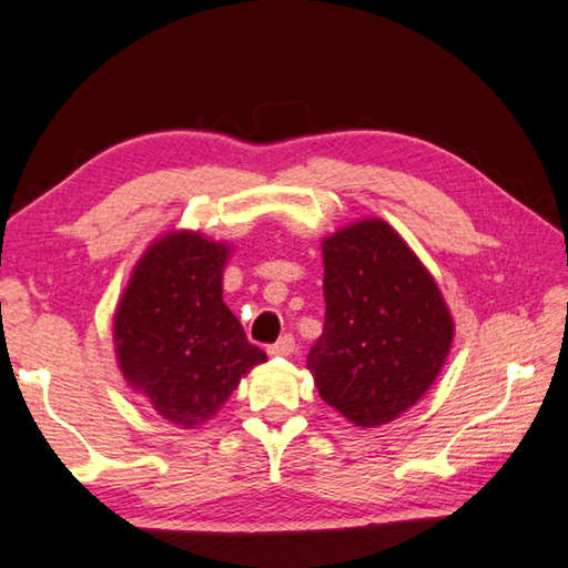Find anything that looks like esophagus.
Here are the masks:
<instances>
[{"label":"esophagus","mask_w":568,"mask_h":568,"mask_svg":"<svg viewBox=\"0 0 568 568\" xmlns=\"http://www.w3.org/2000/svg\"><path fill=\"white\" fill-rule=\"evenodd\" d=\"M293 352H295V339H293L291 334H285L281 342H275V344L268 348L271 356H281V358L293 356Z\"/></svg>","instance_id":"34e87169"}]
</instances>
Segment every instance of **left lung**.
<instances>
[{
	"mask_svg": "<svg viewBox=\"0 0 568 568\" xmlns=\"http://www.w3.org/2000/svg\"><path fill=\"white\" fill-rule=\"evenodd\" d=\"M324 329L307 356L315 388L354 427L397 419L437 381L454 317L427 265L366 216L322 239Z\"/></svg>",
	"mask_w": 568,
	"mask_h": 568,
	"instance_id": "1",
	"label": "left lung"
}]
</instances>
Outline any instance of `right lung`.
Here are the masks:
<instances>
[{
  "mask_svg": "<svg viewBox=\"0 0 568 568\" xmlns=\"http://www.w3.org/2000/svg\"><path fill=\"white\" fill-rule=\"evenodd\" d=\"M232 246L175 229L143 251L119 297L114 356L126 385L178 429L210 422L265 361L222 300Z\"/></svg>",
  "mask_w": 568,
  "mask_h": 568,
  "instance_id": "right-lung-1",
  "label": "right lung"
}]
</instances>
